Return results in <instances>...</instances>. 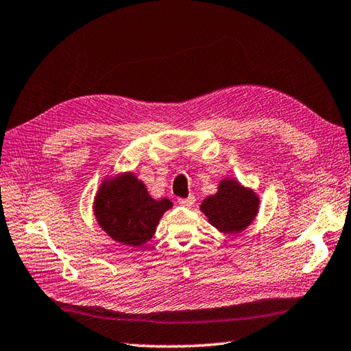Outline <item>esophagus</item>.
Returning a JSON list of instances; mask_svg holds the SVG:
<instances>
[{
  "mask_svg": "<svg viewBox=\"0 0 351 351\" xmlns=\"http://www.w3.org/2000/svg\"><path fill=\"white\" fill-rule=\"evenodd\" d=\"M178 203H180L184 207H192L195 204V197L189 195L188 198H178Z\"/></svg>",
  "mask_w": 351,
  "mask_h": 351,
  "instance_id": "1",
  "label": "esophagus"
}]
</instances>
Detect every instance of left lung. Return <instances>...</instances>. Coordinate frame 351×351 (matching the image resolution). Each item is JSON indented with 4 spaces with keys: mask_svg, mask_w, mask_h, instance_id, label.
<instances>
[{
    "mask_svg": "<svg viewBox=\"0 0 351 351\" xmlns=\"http://www.w3.org/2000/svg\"><path fill=\"white\" fill-rule=\"evenodd\" d=\"M259 198L253 191L242 188L236 180H223L215 195L207 197L202 210L209 223L224 233H239L252 224Z\"/></svg>",
    "mask_w": 351,
    "mask_h": 351,
    "instance_id": "obj_1",
    "label": "left lung"
}]
</instances>
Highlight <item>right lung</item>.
Listing matches in <instances>:
<instances>
[{
    "mask_svg": "<svg viewBox=\"0 0 351 351\" xmlns=\"http://www.w3.org/2000/svg\"><path fill=\"white\" fill-rule=\"evenodd\" d=\"M173 203L168 198L153 199L145 184L125 174L101 184L94 212L103 230L121 244L141 247L153 238L163 213Z\"/></svg>",
    "mask_w": 351,
    "mask_h": 351,
    "instance_id": "1",
    "label": "right lung"
}]
</instances>
